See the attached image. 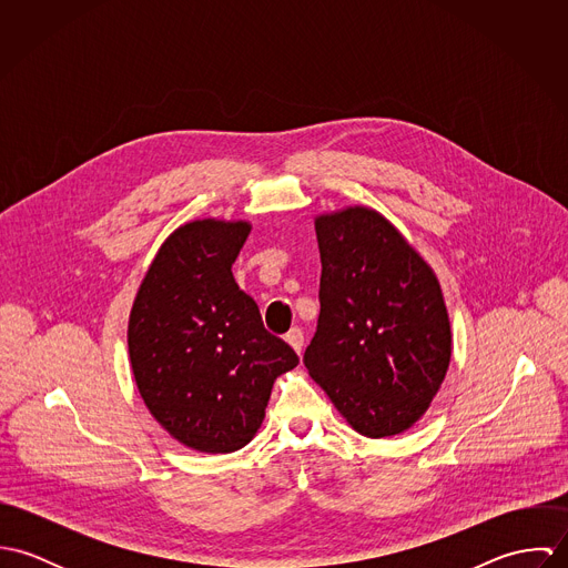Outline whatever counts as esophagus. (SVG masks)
<instances>
[{
  "mask_svg": "<svg viewBox=\"0 0 568 568\" xmlns=\"http://www.w3.org/2000/svg\"><path fill=\"white\" fill-rule=\"evenodd\" d=\"M284 338H286V343H288L297 354L302 352V347H304V332H302L300 327H293Z\"/></svg>",
  "mask_w": 568,
  "mask_h": 568,
  "instance_id": "obj_1",
  "label": "esophagus"
}]
</instances>
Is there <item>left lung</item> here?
I'll use <instances>...</instances> for the list:
<instances>
[{
  "label": "left lung",
  "instance_id": "8db88e82",
  "mask_svg": "<svg viewBox=\"0 0 568 568\" xmlns=\"http://www.w3.org/2000/svg\"><path fill=\"white\" fill-rule=\"evenodd\" d=\"M320 322L304 365L365 437L410 428L448 372L453 334L433 268L369 207L315 221Z\"/></svg>",
  "mask_w": 568,
  "mask_h": 568
}]
</instances>
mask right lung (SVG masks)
Segmentation results:
<instances>
[{"label": "right lung", "instance_id": "1", "mask_svg": "<svg viewBox=\"0 0 568 568\" xmlns=\"http://www.w3.org/2000/svg\"><path fill=\"white\" fill-rule=\"evenodd\" d=\"M251 225L192 221L158 251L131 311L140 396L163 428L201 453H234L257 433L273 383L300 358L239 288Z\"/></svg>", "mask_w": 568, "mask_h": 568}]
</instances>
